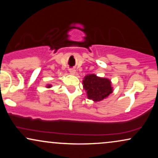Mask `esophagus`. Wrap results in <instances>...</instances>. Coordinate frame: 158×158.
Here are the masks:
<instances>
[{
  "label": "esophagus",
  "mask_w": 158,
  "mask_h": 158,
  "mask_svg": "<svg viewBox=\"0 0 158 158\" xmlns=\"http://www.w3.org/2000/svg\"><path fill=\"white\" fill-rule=\"evenodd\" d=\"M69 71H70V73H71V74H75L76 73V70H75V69L70 68V69H69Z\"/></svg>",
  "instance_id": "esophagus-1"
}]
</instances>
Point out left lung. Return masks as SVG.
I'll return each instance as SVG.
<instances>
[{"label":"left lung","instance_id":"left-lung-1","mask_svg":"<svg viewBox=\"0 0 158 158\" xmlns=\"http://www.w3.org/2000/svg\"><path fill=\"white\" fill-rule=\"evenodd\" d=\"M82 83L88 98L94 102H99L106 99L113 92L110 79L99 77L95 74L85 76Z\"/></svg>","mask_w":158,"mask_h":158}]
</instances>
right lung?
Segmentation results:
<instances>
[{
	"label": "right lung",
	"mask_w": 158,
	"mask_h": 158,
	"mask_svg": "<svg viewBox=\"0 0 158 158\" xmlns=\"http://www.w3.org/2000/svg\"><path fill=\"white\" fill-rule=\"evenodd\" d=\"M51 86H52V85H47V88H51Z\"/></svg>",
	"instance_id": "obj_1"
}]
</instances>
